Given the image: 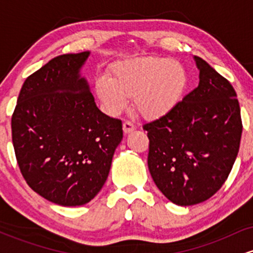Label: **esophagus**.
<instances>
[{
  "label": "esophagus",
  "mask_w": 253,
  "mask_h": 253,
  "mask_svg": "<svg viewBox=\"0 0 253 253\" xmlns=\"http://www.w3.org/2000/svg\"><path fill=\"white\" fill-rule=\"evenodd\" d=\"M123 128H124L125 133H130L135 129V125L133 123H130V121H125L123 125Z\"/></svg>",
  "instance_id": "34e87169"
}]
</instances>
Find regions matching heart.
Segmentation results:
<instances>
[{
  "mask_svg": "<svg viewBox=\"0 0 253 253\" xmlns=\"http://www.w3.org/2000/svg\"><path fill=\"white\" fill-rule=\"evenodd\" d=\"M187 84V70L178 60L140 57L114 64L109 76L96 78L95 91L109 114L121 112L132 96L141 117L157 119L175 108Z\"/></svg>",
  "mask_w": 253,
  "mask_h": 253,
  "instance_id": "1",
  "label": "heart"
}]
</instances>
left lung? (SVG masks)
<instances>
[{
  "mask_svg": "<svg viewBox=\"0 0 253 253\" xmlns=\"http://www.w3.org/2000/svg\"><path fill=\"white\" fill-rule=\"evenodd\" d=\"M200 82L168 114L145 124L147 165L171 202L191 206L222 187L236 162L243 123L232 84L195 57Z\"/></svg>",
  "mask_w": 253,
  "mask_h": 253,
  "instance_id": "left-lung-1",
  "label": "left lung"
}]
</instances>
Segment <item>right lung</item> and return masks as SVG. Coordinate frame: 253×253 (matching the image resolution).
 I'll return each mask as SVG.
<instances>
[{
    "label": "right lung",
    "mask_w": 253,
    "mask_h": 253,
    "mask_svg": "<svg viewBox=\"0 0 253 253\" xmlns=\"http://www.w3.org/2000/svg\"><path fill=\"white\" fill-rule=\"evenodd\" d=\"M89 52L58 56L26 78L13 115L20 171L36 193L60 206L91 201L123 139L120 119L96 107L81 66Z\"/></svg>",
    "instance_id": "obj_1"
}]
</instances>
